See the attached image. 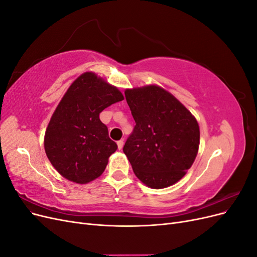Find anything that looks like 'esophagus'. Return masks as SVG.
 I'll list each match as a JSON object with an SVG mask.
<instances>
[{
  "mask_svg": "<svg viewBox=\"0 0 257 257\" xmlns=\"http://www.w3.org/2000/svg\"><path fill=\"white\" fill-rule=\"evenodd\" d=\"M116 145H118V149H119V150H121V149H122V148H123L124 142H123V141H119L118 143H116Z\"/></svg>",
  "mask_w": 257,
  "mask_h": 257,
  "instance_id": "34e87169",
  "label": "esophagus"
}]
</instances>
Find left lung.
I'll return each mask as SVG.
<instances>
[{
    "mask_svg": "<svg viewBox=\"0 0 257 257\" xmlns=\"http://www.w3.org/2000/svg\"><path fill=\"white\" fill-rule=\"evenodd\" d=\"M135 126L123 152L136 177L152 189L178 182L195 160L196 119L170 93L157 85L124 92Z\"/></svg>",
    "mask_w": 257,
    "mask_h": 257,
    "instance_id": "left-lung-1",
    "label": "left lung"
}]
</instances>
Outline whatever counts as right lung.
Listing matches in <instances>:
<instances>
[{"label": "right lung", "mask_w": 257, "mask_h": 257, "mask_svg": "<svg viewBox=\"0 0 257 257\" xmlns=\"http://www.w3.org/2000/svg\"><path fill=\"white\" fill-rule=\"evenodd\" d=\"M123 98L118 89L93 73H84L72 83L45 134L46 154L60 175L83 184L103 174L118 146L99 113Z\"/></svg>", "instance_id": "obj_1"}]
</instances>
